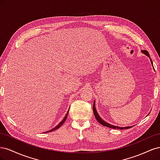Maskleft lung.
<instances>
[{"label":"left lung","mask_w":160,"mask_h":160,"mask_svg":"<svg viewBox=\"0 0 160 160\" xmlns=\"http://www.w3.org/2000/svg\"><path fill=\"white\" fill-rule=\"evenodd\" d=\"M142 52L143 53L144 55H146V56H148L149 57V59H150V61H151V63L153 66V62L151 59V58H150L149 57V52L146 51V50H143V51H142ZM93 113L95 115V117L96 118V119L98 120V122L101 124L102 125H104V126L105 127H108V128H113V129H129L130 128H132V126H127V127H119V126H116V125H111L108 122H105V121L103 119H101V118L99 116V115L98 114V111H97L96 110V108H95V101H94V103H93Z\"/></svg>","instance_id":"1"}]
</instances>
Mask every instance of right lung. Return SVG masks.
<instances>
[{
	"instance_id": "1",
	"label": "right lung",
	"mask_w": 160,
	"mask_h": 160,
	"mask_svg": "<svg viewBox=\"0 0 160 160\" xmlns=\"http://www.w3.org/2000/svg\"><path fill=\"white\" fill-rule=\"evenodd\" d=\"M69 110L67 111V113H66V115H65V118L62 119V120L61 121V122L58 124L57 126H55V128H53L52 129H51V130H49V131H47V132H44V133H49V132H52V131H54V130H56V129H57L58 128H60L61 125L63 124V123L65 122V120H66V119H67V115H68V113H69Z\"/></svg>"
}]
</instances>
